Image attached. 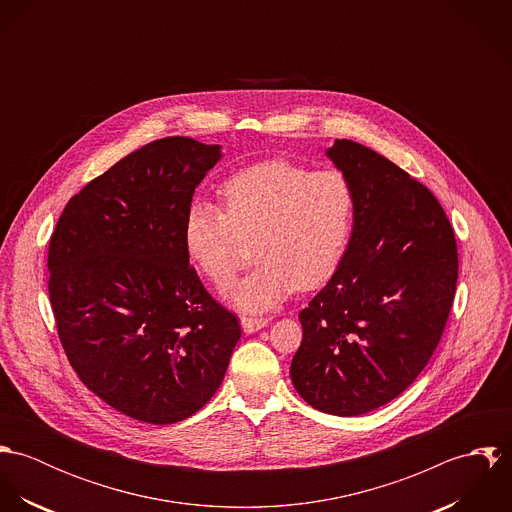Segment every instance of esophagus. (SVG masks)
I'll use <instances>...</instances> for the list:
<instances>
[{
  "label": "esophagus",
  "mask_w": 512,
  "mask_h": 512,
  "mask_svg": "<svg viewBox=\"0 0 512 512\" xmlns=\"http://www.w3.org/2000/svg\"><path fill=\"white\" fill-rule=\"evenodd\" d=\"M268 321H270L268 317H256V315H242L240 317V325H242L244 333H254V331L266 327Z\"/></svg>",
  "instance_id": "34e87169"
}]
</instances>
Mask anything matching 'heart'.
Returning a JSON list of instances; mask_svg holds the SVG:
<instances>
[{
	"label": "heart",
	"instance_id": "1",
	"mask_svg": "<svg viewBox=\"0 0 512 512\" xmlns=\"http://www.w3.org/2000/svg\"><path fill=\"white\" fill-rule=\"evenodd\" d=\"M222 197L226 211L191 205L183 242L217 288L234 280L256 244V270L232 290L240 307L268 309L297 288L327 284L341 268L357 217V191L345 171L270 159L228 177Z\"/></svg>",
	"mask_w": 512,
	"mask_h": 512
}]
</instances>
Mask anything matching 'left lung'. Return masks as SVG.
I'll list each match as a JSON object with an SVG mask.
<instances>
[{"mask_svg":"<svg viewBox=\"0 0 512 512\" xmlns=\"http://www.w3.org/2000/svg\"><path fill=\"white\" fill-rule=\"evenodd\" d=\"M357 191L337 274L299 311L292 382L313 408L361 416L402 394L428 365L457 284V244L428 187L370 147L327 149Z\"/></svg>","mask_w":512,"mask_h":512,"instance_id":"8db88e82","label":"left lung"}]
</instances>
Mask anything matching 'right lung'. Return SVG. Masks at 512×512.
Wrapping results in <instances>:
<instances>
[{"instance_id":"obj_1","label":"right lung","mask_w":512,"mask_h":512,"mask_svg":"<svg viewBox=\"0 0 512 512\" xmlns=\"http://www.w3.org/2000/svg\"><path fill=\"white\" fill-rule=\"evenodd\" d=\"M219 146L161 138L92 179L49 242V297L78 378L118 412L175 424L217 392L240 339L183 242L195 187Z\"/></svg>"}]
</instances>
